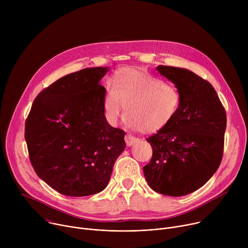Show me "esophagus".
<instances>
[{
    "label": "esophagus",
    "mask_w": 248,
    "mask_h": 248,
    "mask_svg": "<svg viewBox=\"0 0 248 248\" xmlns=\"http://www.w3.org/2000/svg\"><path fill=\"white\" fill-rule=\"evenodd\" d=\"M124 139H125V143H126L127 146H132L134 143H136L137 141L139 140L138 138L134 137V136L131 135V134H126Z\"/></svg>",
    "instance_id": "34e87169"
}]
</instances>
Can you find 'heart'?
I'll return each instance as SVG.
<instances>
[{"instance_id":"1","label":"heart","mask_w":248,"mask_h":248,"mask_svg":"<svg viewBox=\"0 0 248 248\" xmlns=\"http://www.w3.org/2000/svg\"><path fill=\"white\" fill-rule=\"evenodd\" d=\"M106 89L103 109L106 119L116 124L125 113L127 124L144 133H157L178 115L182 93L173 84L138 67H124L115 74Z\"/></svg>"}]
</instances>
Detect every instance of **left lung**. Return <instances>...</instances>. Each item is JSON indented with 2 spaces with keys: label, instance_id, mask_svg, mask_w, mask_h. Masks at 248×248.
<instances>
[{
  "label": "left lung",
  "instance_id": "8db88e82",
  "mask_svg": "<svg viewBox=\"0 0 248 248\" xmlns=\"http://www.w3.org/2000/svg\"><path fill=\"white\" fill-rule=\"evenodd\" d=\"M157 70L179 88L182 105L166 128L146 139L153 155L144 176L154 191L184 196L203 186L221 164L226 111L214 87L190 70L168 65Z\"/></svg>",
  "mask_w": 248,
  "mask_h": 248
}]
</instances>
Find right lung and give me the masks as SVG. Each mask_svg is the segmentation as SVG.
<instances>
[{"label":"right lung","mask_w":248,"mask_h":248,"mask_svg":"<svg viewBox=\"0 0 248 248\" xmlns=\"http://www.w3.org/2000/svg\"><path fill=\"white\" fill-rule=\"evenodd\" d=\"M109 68L69 74L35 98L25 122L31 165L59 193L88 196L106 188L125 148V132L106 120L99 81Z\"/></svg>","instance_id":"right-lung-1"}]
</instances>
